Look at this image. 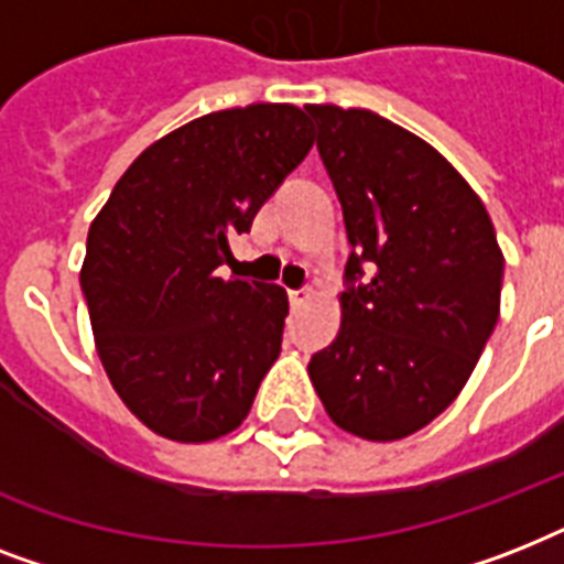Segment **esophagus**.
Here are the masks:
<instances>
[{"label": "esophagus", "instance_id": "esophagus-1", "mask_svg": "<svg viewBox=\"0 0 564 564\" xmlns=\"http://www.w3.org/2000/svg\"><path fill=\"white\" fill-rule=\"evenodd\" d=\"M310 301V290L304 286V290H290V304L292 307H301V304H307Z\"/></svg>", "mask_w": 564, "mask_h": 564}]
</instances>
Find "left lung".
<instances>
[{
  "label": "left lung",
  "instance_id": "1",
  "mask_svg": "<svg viewBox=\"0 0 564 564\" xmlns=\"http://www.w3.org/2000/svg\"><path fill=\"white\" fill-rule=\"evenodd\" d=\"M307 113L351 242L343 325L310 380L334 424L394 442L463 392L498 325L503 254L477 193L421 137L371 110Z\"/></svg>",
  "mask_w": 564,
  "mask_h": 564
}]
</instances>
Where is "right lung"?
Wrapping results in <instances>:
<instances>
[{
	"label": "right lung",
	"mask_w": 564,
	"mask_h": 564,
	"mask_svg": "<svg viewBox=\"0 0 564 564\" xmlns=\"http://www.w3.org/2000/svg\"><path fill=\"white\" fill-rule=\"evenodd\" d=\"M310 149L295 105L216 110L149 145L93 219L82 292L99 360L154 433L210 442L251 410L290 301L216 269Z\"/></svg>",
	"instance_id": "add662e5"
}]
</instances>
